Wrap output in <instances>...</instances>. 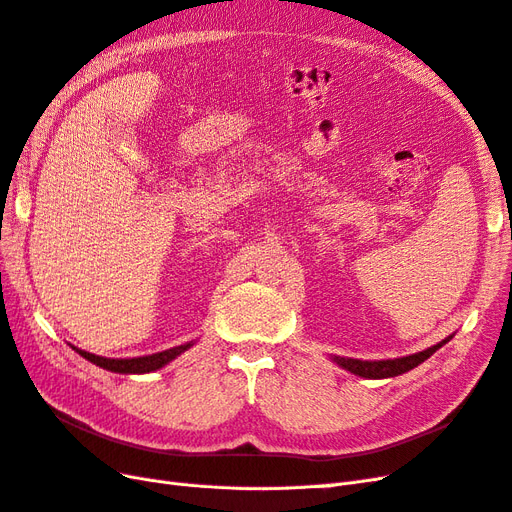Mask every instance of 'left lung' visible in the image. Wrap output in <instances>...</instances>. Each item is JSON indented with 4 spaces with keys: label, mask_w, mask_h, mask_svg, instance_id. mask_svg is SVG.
Here are the masks:
<instances>
[{
    "label": "left lung",
    "mask_w": 512,
    "mask_h": 512,
    "mask_svg": "<svg viewBox=\"0 0 512 512\" xmlns=\"http://www.w3.org/2000/svg\"><path fill=\"white\" fill-rule=\"evenodd\" d=\"M453 339V335H448L446 339H442L440 344L431 346L423 352H416V354H410V356H399V359H386V361H361V359H350V356H337V354H331L329 359L339 365L342 369L350 371V374L354 376H361V378H369V380H382V378H395V376H401L406 374V371L414 369L421 365L423 361H427L429 356L440 350L444 344H448Z\"/></svg>",
    "instance_id": "8db88e82"
}]
</instances>
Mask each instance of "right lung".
I'll return each mask as SVG.
<instances>
[{
  "instance_id": "add662e5",
  "label": "right lung",
  "mask_w": 512,
  "mask_h": 512,
  "mask_svg": "<svg viewBox=\"0 0 512 512\" xmlns=\"http://www.w3.org/2000/svg\"><path fill=\"white\" fill-rule=\"evenodd\" d=\"M192 346H194V342H188V344L168 348V350H162V352H156V354L134 356V359H106V356L91 354V352H85V350L76 348V346H72V348L79 352L83 359L91 361V363L106 369V371H115V374H149V371L162 369L170 361H175L177 356H181L185 350H190Z\"/></svg>"
}]
</instances>
